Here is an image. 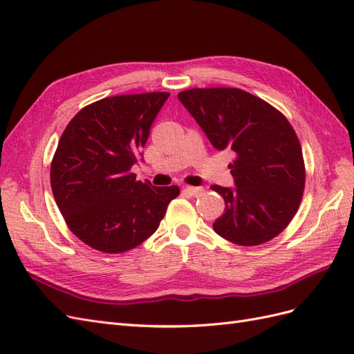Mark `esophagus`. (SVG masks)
Returning <instances> with one entry per match:
<instances>
[{"label":"esophagus","mask_w":354,"mask_h":354,"mask_svg":"<svg viewBox=\"0 0 354 354\" xmlns=\"http://www.w3.org/2000/svg\"><path fill=\"white\" fill-rule=\"evenodd\" d=\"M185 192L192 196H201L203 194V187H192V186H187L185 187Z\"/></svg>","instance_id":"1"}]
</instances>
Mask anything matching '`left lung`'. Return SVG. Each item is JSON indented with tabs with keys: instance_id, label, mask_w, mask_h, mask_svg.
I'll use <instances>...</instances> for the list:
<instances>
[{
	"instance_id": "8db88e82",
	"label": "left lung",
	"mask_w": 354,
	"mask_h": 354,
	"mask_svg": "<svg viewBox=\"0 0 354 354\" xmlns=\"http://www.w3.org/2000/svg\"><path fill=\"white\" fill-rule=\"evenodd\" d=\"M178 100L209 138L234 153L236 187L214 185L226 203L212 227L221 238L254 246L276 238L303 199L306 168L291 124L272 104L241 88H192Z\"/></svg>"
}]
</instances>
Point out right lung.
<instances>
[{"label": "right lung", "mask_w": 354, "mask_h": 354, "mask_svg": "<svg viewBox=\"0 0 354 354\" xmlns=\"http://www.w3.org/2000/svg\"><path fill=\"white\" fill-rule=\"evenodd\" d=\"M169 93L124 94L82 108L51 160V190L68 227L91 248L120 254L152 236L178 186L136 180L131 167Z\"/></svg>", "instance_id": "1"}]
</instances>
